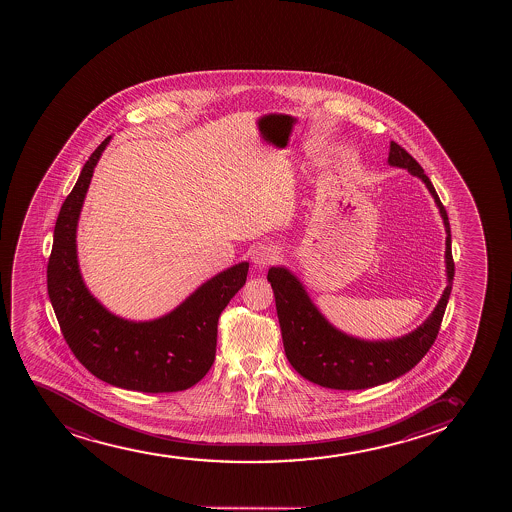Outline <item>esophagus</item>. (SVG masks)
<instances>
[{
  "label": "esophagus",
  "instance_id": "34e87169",
  "mask_svg": "<svg viewBox=\"0 0 512 512\" xmlns=\"http://www.w3.org/2000/svg\"><path fill=\"white\" fill-rule=\"evenodd\" d=\"M278 253H280V251H278L277 246H271V244L258 246L254 249L253 253L254 265L258 266V268H265V266L275 263V259L278 258Z\"/></svg>",
  "mask_w": 512,
  "mask_h": 512
}]
</instances>
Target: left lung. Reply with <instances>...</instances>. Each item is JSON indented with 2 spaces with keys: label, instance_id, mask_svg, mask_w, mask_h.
Segmentation results:
<instances>
[{
  "label": "left lung",
  "instance_id": "obj_1",
  "mask_svg": "<svg viewBox=\"0 0 512 512\" xmlns=\"http://www.w3.org/2000/svg\"><path fill=\"white\" fill-rule=\"evenodd\" d=\"M389 164L408 169L427 184L446 225L447 287L439 304L420 328L410 335L391 341H364L343 335L333 328L307 297L299 280L285 268H271V283L283 347L288 362L307 381L329 389H367L393 381L413 369L434 345L439 335L447 300L453 290L454 259L451 251V225L446 208L429 177L405 148L391 141Z\"/></svg>",
  "mask_w": 512,
  "mask_h": 512
}]
</instances>
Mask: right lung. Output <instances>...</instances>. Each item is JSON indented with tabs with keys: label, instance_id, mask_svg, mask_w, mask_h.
Returning <instances> with one entry per match:
<instances>
[{
	"label": "right lung",
	"instance_id": "1",
	"mask_svg": "<svg viewBox=\"0 0 512 512\" xmlns=\"http://www.w3.org/2000/svg\"><path fill=\"white\" fill-rule=\"evenodd\" d=\"M109 140L111 136L95 148L59 210L47 263V294L68 347L90 374L131 391L176 393L210 371L218 318L246 283L249 263L218 273L155 321L131 323L100 306L80 277L75 235L94 167Z\"/></svg>",
	"mask_w": 512,
	"mask_h": 512
}]
</instances>
